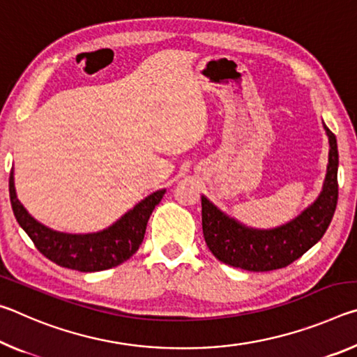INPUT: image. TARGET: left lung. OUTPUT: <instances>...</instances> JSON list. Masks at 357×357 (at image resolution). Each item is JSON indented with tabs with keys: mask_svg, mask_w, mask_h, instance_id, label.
Here are the masks:
<instances>
[{
	"mask_svg": "<svg viewBox=\"0 0 357 357\" xmlns=\"http://www.w3.org/2000/svg\"><path fill=\"white\" fill-rule=\"evenodd\" d=\"M329 137V165L318 200L287 225L274 229H253L241 225L202 197L204 241L219 261L250 273L287 268L315 245L334 217L338 198V151L335 135Z\"/></svg>",
	"mask_w": 357,
	"mask_h": 357,
	"instance_id": "obj_1",
	"label": "left lung"
}]
</instances>
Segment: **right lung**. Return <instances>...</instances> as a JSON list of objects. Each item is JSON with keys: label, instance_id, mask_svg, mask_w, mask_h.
I'll return each mask as SVG.
<instances>
[{"label": "right lung", "instance_id": "add662e5", "mask_svg": "<svg viewBox=\"0 0 357 357\" xmlns=\"http://www.w3.org/2000/svg\"><path fill=\"white\" fill-rule=\"evenodd\" d=\"M164 193L165 190L151 193L104 231L94 234H66L40 225L26 213L15 195L12 173L9 176L12 211L20 227L31 238L36 249L58 266L80 271V273L105 271L128 261L143 243L149 215L153 214Z\"/></svg>", "mask_w": 357, "mask_h": 357}]
</instances>
